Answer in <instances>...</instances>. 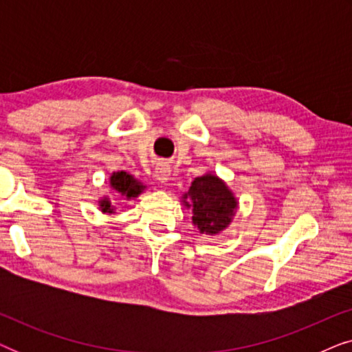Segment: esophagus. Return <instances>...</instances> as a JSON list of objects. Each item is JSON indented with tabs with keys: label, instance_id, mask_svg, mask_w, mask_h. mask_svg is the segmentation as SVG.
Here are the masks:
<instances>
[{
	"label": "esophagus",
	"instance_id": "34e87169",
	"mask_svg": "<svg viewBox=\"0 0 352 352\" xmlns=\"http://www.w3.org/2000/svg\"><path fill=\"white\" fill-rule=\"evenodd\" d=\"M155 177L162 182V184H168V182H170V179H171L170 165H168V163H165V162L158 163L157 168H155Z\"/></svg>",
	"mask_w": 352,
	"mask_h": 352
}]
</instances>
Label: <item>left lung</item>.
I'll return each instance as SVG.
<instances>
[{"mask_svg":"<svg viewBox=\"0 0 352 352\" xmlns=\"http://www.w3.org/2000/svg\"><path fill=\"white\" fill-rule=\"evenodd\" d=\"M181 204L192 211V224L205 235L228 229L239 208V199L232 189L211 171L192 181L189 190L181 197Z\"/></svg>","mask_w":352,"mask_h":352,"instance_id":"1","label":"left lung"}]
</instances>
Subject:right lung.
Here are the masks:
<instances>
[{
	"mask_svg": "<svg viewBox=\"0 0 352 352\" xmlns=\"http://www.w3.org/2000/svg\"><path fill=\"white\" fill-rule=\"evenodd\" d=\"M109 186H110V190H112V194H120L126 200H134L136 197L141 195L142 192L147 189V186L144 184V182L136 179V177L129 175L126 171H113L109 177ZM98 204H99V210L105 214H113L115 210H117L112 205V201H110L109 195L100 197Z\"/></svg>",
	"mask_w": 352,
	"mask_h": 352,
	"instance_id": "obj_1",
	"label": "right lung"
}]
</instances>
